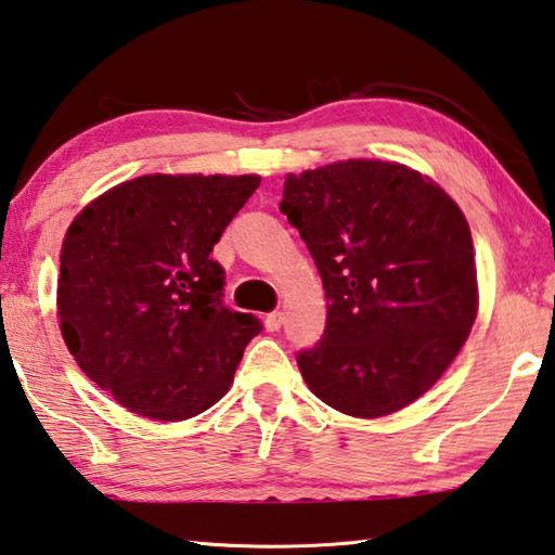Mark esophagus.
Listing matches in <instances>:
<instances>
[{
  "label": "esophagus",
  "instance_id": "1",
  "mask_svg": "<svg viewBox=\"0 0 555 555\" xmlns=\"http://www.w3.org/2000/svg\"><path fill=\"white\" fill-rule=\"evenodd\" d=\"M281 323H284V313H279V311L269 313V315L264 318V327H267L269 333H276L279 327H281Z\"/></svg>",
  "mask_w": 555,
  "mask_h": 555
}]
</instances>
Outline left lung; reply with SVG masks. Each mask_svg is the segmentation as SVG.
I'll return each mask as SVG.
<instances>
[{
  "label": "left lung",
  "mask_w": 555,
  "mask_h": 555,
  "mask_svg": "<svg viewBox=\"0 0 555 555\" xmlns=\"http://www.w3.org/2000/svg\"><path fill=\"white\" fill-rule=\"evenodd\" d=\"M281 212L311 251L327 300L321 343L296 357L308 389L354 418L424 397L480 306L457 203L409 166L347 158L288 173Z\"/></svg>",
  "instance_id": "obj_1"
}]
</instances>
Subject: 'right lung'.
I'll return each instance as SVG.
<instances>
[{"mask_svg":"<svg viewBox=\"0 0 555 555\" xmlns=\"http://www.w3.org/2000/svg\"><path fill=\"white\" fill-rule=\"evenodd\" d=\"M261 176L152 173L109 188L65 232L59 323L78 367L127 411L185 421L218 403L261 325L222 306L210 251Z\"/></svg>","mask_w":555,"mask_h":555,"instance_id":"right-lung-1","label":"right lung"}]
</instances>
